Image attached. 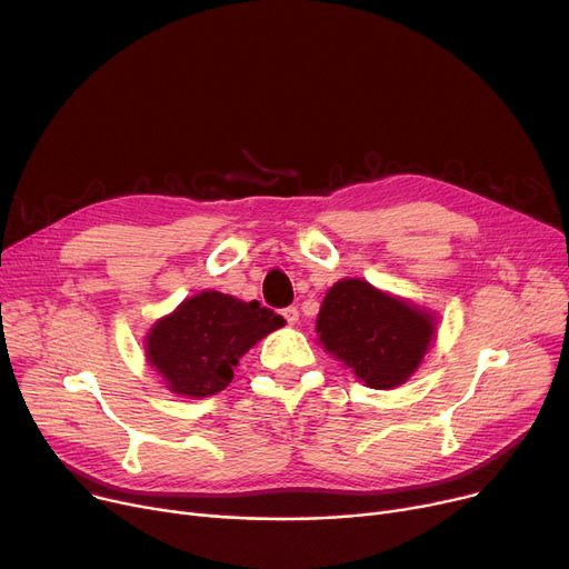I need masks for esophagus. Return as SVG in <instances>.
I'll list each match as a JSON object with an SVG mask.
<instances>
[{
  "label": "esophagus",
  "mask_w": 569,
  "mask_h": 569,
  "mask_svg": "<svg viewBox=\"0 0 569 569\" xmlns=\"http://www.w3.org/2000/svg\"><path fill=\"white\" fill-rule=\"evenodd\" d=\"M281 316L286 318V322H288V325H297V320H300V311H297L295 307H286V309H281Z\"/></svg>",
  "instance_id": "obj_1"
}]
</instances>
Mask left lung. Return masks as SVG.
Instances as JSON below:
<instances>
[{
  "label": "left lung",
  "mask_w": 569,
  "mask_h": 569,
  "mask_svg": "<svg viewBox=\"0 0 569 569\" xmlns=\"http://www.w3.org/2000/svg\"><path fill=\"white\" fill-rule=\"evenodd\" d=\"M433 330L427 311L360 279L332 286L316 322L325 350L373 390H392L406 382L420 367Z\"/></svg>",
  "instance_id": "obj_1"
}]
</instances>
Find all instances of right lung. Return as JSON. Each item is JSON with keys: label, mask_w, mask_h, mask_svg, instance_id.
<instances>
[{"label": "right lung", "mask_w": 569, "mask_h": 569, "mask_svg": "<svg viewBox=\"0 0 569 569\" xmlns=\"http://www.w3.org/2000/svg\"><path fill=\"white\" fill-rule=\"evenodd\" d=\"M283 325L281 316L260 302L200 292L152 327L147 360L174 395L209 397L226 390L239 357Z\"/></svg>", "instance_id": "1"}]
</instances>
